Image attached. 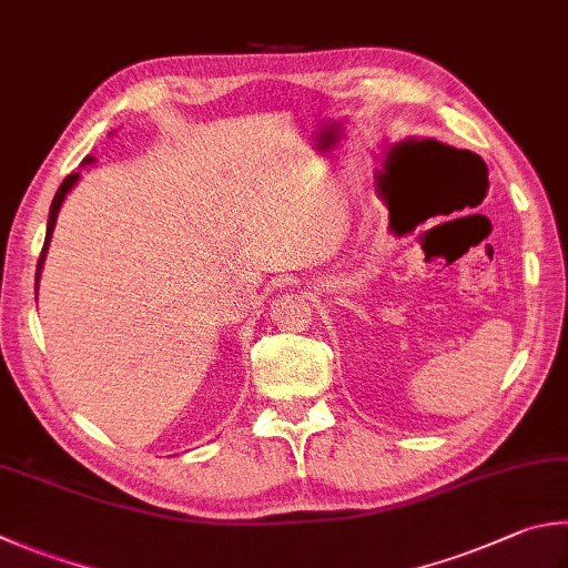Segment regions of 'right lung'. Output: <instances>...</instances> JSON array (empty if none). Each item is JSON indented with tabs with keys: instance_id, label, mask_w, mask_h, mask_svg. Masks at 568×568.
Here are the masks:
<instances>
[{
	"instance_id": "add662e5",
	"label": "right lung",
	"mask_w": 568,
	"mask_h": 568,
	"mask_svg": "<svg viewBox=\"0 0 568 568\" xmlns=\"http://www.w3.org/2000/svg\"><path fill=\"white\" fill-rule=\"evenodd\" d=\"M97 159L94 156H87L84 161H81V166H89V163H94ZM79 173H71V176L64 179V183L59 185V191L54 195V201H51V209H49V223H47V239H44V248H41V255H39V263H37V291H39V277H41V271H44V261H47V251H49V243H51V235H54V229H57V215L61 211V205H64L67 195L71 193V189L79 183Z\"/></svg>"
}]
</instances>
